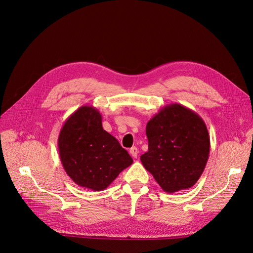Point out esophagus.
<instances>
[{
    "instance_id": "obj_1",
    "label": "esophagus",
    "mask_w": 253,
    "mask_h": 253,
    "mask_svg": "<svg viewBox=\"0 0 253 253\" xmlns=\"http://www.w3.org/2000/svg\"><path fill=\"white\" fill-rule=\"evenodd\" d=\"M129 154L132 155L133 158H137V156H138V149H137L136 147H133L129 149Z\"/></svg>"
}]
</instances>
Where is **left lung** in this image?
Segmentation results:
<instances>
[{
    "label": "left lung",
    "instance_id": "left-lung-1",
    "mask_svg": "<svg viewBox=\"0 0 253 253\" xmlns=\"http://www.w3.org/2000/svg\"><path fill=\"white\" fill-rule=\"evenodd\" d=\"M149 150L140 156L143 167L165 192L193 187L210 153V137L202 117L186 106L171 103L147 124Z\"/></svg>",
    "mask_w": 253,
    "mask_h": 253
}]
</instances>
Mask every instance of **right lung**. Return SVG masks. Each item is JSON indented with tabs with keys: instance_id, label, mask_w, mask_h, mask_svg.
I'll return each instance as SVG.
<instances>
[{
	"instance_id": "add662e5",
	"label": "right lung",
	"mask_w": 253,
	"mask_h": 253,
	"mask_svg": "<svg viewBox=\"0 0 253 253\" xmlns=\"http://www.w3.org/2000/svg\"><path fill=\"white\" fill-rule=\"evenodd\" d=\"M61 163L78 186L102 191L133 164L119 141L102 127L100 112L83 105L66 119L58 138Z\"/></svg>"
}]
</instances>
